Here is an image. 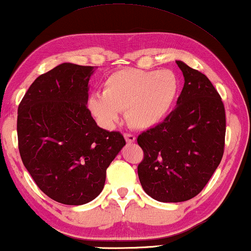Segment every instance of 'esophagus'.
Returning <instances> with one entry per match:
<instances>
[{"label":"esophagus","instance_id":"1","mask_svg":"<svg viewBox=\"0 0 251 251\" xmlns=\"http://www.w3.org/2000/svg\"><path fill=\"white\" fill-rule=\"evenodd\" d=\"M124 136H125V140L127 143H133V142H135V140H136L135 135H134V134H130V133H125Z\"/></svg>","mask_w":251,"mask_h":251}]
</instances>
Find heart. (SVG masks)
Segmentation results:
<instances>
[{"label": "heart", "instance_id": "1", "mask_svg": "<svg viewBox=\"0 0 251 251\" xmlns=\"http://www.w3.org/2000/svg\"><path fill=\"white\" fill-rule=\"evenodd\" d=\"M178 90V78L172 70L119 69L104 80L103 93L91 95L89 109L107 128L117 124L125 110L130 126L148 129L166 117Z\"/></svg>", "mask_w": 251, "mask_h": 251}]
</instances>
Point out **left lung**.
I'll use <instances>...</instances> for the list:
<instances>
[{
    "label": "left lung",
    "instance_id": "obj_1",
    "mask_svg": "<svg viewBox=\"0 0 251 251\" xmlns=\"http://www.w3.org/2000/svg\"><path fill=\"white\" fill-rule=\"evenodd\" d=\"M184 86L176 107L137 136L143 159L137 174L144 191L161 202H181L201 192L224 153L226 119L221 95L206 75L176 61Z\"/></svg>",
    "mask_w": 251,
    "mask_h": 251
}]
</instances>
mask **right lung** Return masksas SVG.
<instances>
[{"instance_id": "add662e5", "label": "right lung", "mask_w": 251, "mask_h": 251, "mask_svg": "<svg viewBox=\"0 0 251 251\" xmlns=\"http://www.w3.org/2000/svg\"><path fill=\"white\" fill-rule=\"evenodd\" d=\"M95 67L61 63L38 76L18 107L21 160L36 185L63 204L90 202L126 141L101 128L87 108Z\"/></svg>"}]
</instances>
